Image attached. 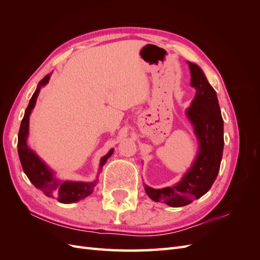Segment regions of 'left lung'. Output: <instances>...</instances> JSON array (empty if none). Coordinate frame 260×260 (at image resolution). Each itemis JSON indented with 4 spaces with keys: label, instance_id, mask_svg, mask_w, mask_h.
Wrapping results in <instances>:
<instances>
[{
    "label": "left lung",
    "instance_id": "left-lung-1",
    "mask_svg": "<svg viewBox=\"0 0 260 260\" xmlns=\"http://www.w3.org/2000/svg\"><path fill=\"white\" fill-rule=\"evenodd\" d=\"M191 70V86L196 93L185 115L198 138L199 151L191 168L178 183L164 188L144 184L148 198L171 207H182L206 194L214 184L223 152V119L216 91L203 70L187 61Z\"/></svg>",
    "mask_w": 260,
    "mask_h": 260
}]
</instances>
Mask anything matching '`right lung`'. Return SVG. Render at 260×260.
<instances>
[{"instance_id":"obj_1","label":"right lung","mask_w":260,"mask_h":260,"mask_svg":"<svg viewBox=\"0 0 260 260\" xmlns=\"http://www.w3.org/2000/svg\"><path fill=\"white\" fill-rule=\"evenodd\" d=\"M51 75H46L43 79L39 82L37 90L35 91L32 98L30 99L29 105L26 108L25 115L20 123V128L18 132V156L20 159V164L22 166L23 172H25L30 182L32 183L37 188L41 190L46 196L52 199H56L58 202L62 204L76 203L80 200L85 199L89 196L93 190L94 186L98 183L96 180L92 182H82V181H62L57 179L54 176V171L49 168L48 165L43 162V160L39 157L28 144V135H29V117L31 111L35 108L37 98L40 93L42 86H44L49 82ZM114 153L112 148L105 156L101 158L99 174L102 171V168L105 165L106 160ZM98 174V175H99Z\"/></svg>"}]
</instances>
